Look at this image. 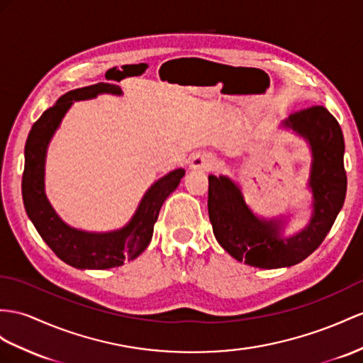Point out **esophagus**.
Wrapping results in <instances>:
<instances>
[{"label":"esophagus","mask_w":363,"mask_h":363,"mask_svg":"<svg viewBox=\"0 0 363 363\" xmlns=\"http://www.w3.org/2000/svg\"><path fill=\"white\" fill-rule=\"evenodd\" d=\"M218 164V160L211 153H199L190 161V167L193 170L208 172Z\"/></svg>","instance_id":"obj_1"}]
</instances>
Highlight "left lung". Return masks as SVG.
Here are the masks:
<instances>
[{
	"mask_svg": "<svg viewBox=\"0 0 363 363\" xmlns=\"http://www.w3.org/2000/svg\"><path fill=\"white\" fill-rule=\"evenodd\" d=\"M285 125L308 139L313 152L314 211L299 235L282 239L281 222L257 219L233 182L225 176H208V216L215 238L236 261L257 268L291 267L308 257L328 235L347 194L345 143L337 119L325 107L313 106L290 115Z\"/></svg>",
	"mask_w": 363,
	"mask_h": 363,
	"instance_id": "left-lung-1",
	"label": "left lung"
}]
</instances>
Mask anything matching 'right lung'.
Here are the masks:
<instances>
[{
    "mask_svg": "<svg viewBox=\"0 0 363 363\" xmlns=\"http://www.w3.org/2000/svg\"><path fill=\"white\" fill-rule=\"evenodd\" d=\"M102 91L119 95L121 89L115 84L98 82L67 91L32 125L24 147L26 161L21 189L27 216L30 218L36 231L52 252L61 261L81 270L84 268L106 270V268L121 267L125 261H132L141 255L150 244L153 225L164 201L176 190L185 174L184 169H178L155 182L139 203L133 219L123 230L98 235L86 233L64 224L44 194L45 148L73 101L95 98Z\"/></svg>",
    "mask_w": 363,
    "mask_h": 363,
    "instance_id": "1",
    "label": "right lung"
}]
</instances>
